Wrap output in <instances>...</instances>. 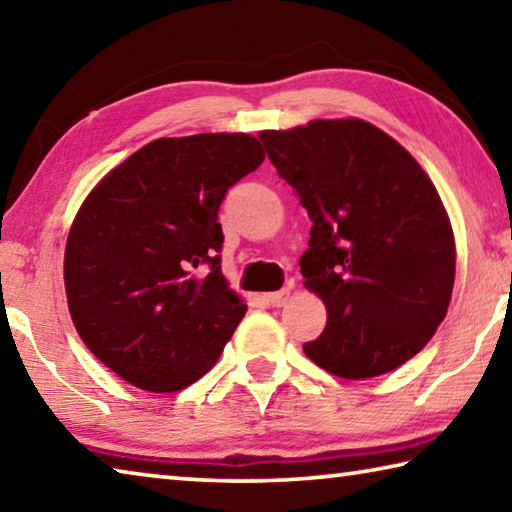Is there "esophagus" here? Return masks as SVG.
<instances>
[{
    "instance_id": "34e87169",
    "label": "esophagus",
    "mask_w": 512,
    "mask_h": 512,
    "mask_svg": "<svg viewBox=\"0 0 512 512\" xmlns=\"http://www.w3.org/2000/svg\"><path fill=\"white\" fill-rule=\"evenodd\" d=\"M289 296H291V287H284V289H280V291H275V293H268V302H271L273 307H282L284 302L289 300Z\"/></svg>"
}]
</instances>
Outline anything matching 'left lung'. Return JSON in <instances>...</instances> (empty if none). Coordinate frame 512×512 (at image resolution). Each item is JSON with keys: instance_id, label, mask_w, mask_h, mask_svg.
Masks as SVG:
<instances>
[{"instance_id": "obj_1", "label": "left lung", "mask_w": 512, "mask_h": 512, "mask_svg": "<svg viewBox=\"0 0 512 512\" xmlns=\"http://www.w3.org/2000/svg\"><path fill=\"white\" fill-rule=\"evenodd\" d=\"M259 140L311 219L300 273L325 302L327 325L302 350L343 379L402 366L452 300L454 232L436 187L363 119H314Z\"/></svg>"}]
</instances>
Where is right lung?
I'll list each match as a JSON object with an SVG mask.
<instances>
[{
  "label": "right lung",
  "instance_id": "right-lung-1",
  "mask_svg": "<svg viewBox=\"0 0 512 512\" xmlns=\"http://www.w3.org/2000/svg\"><path fill=\"white\" fill-rule=\"evenodd\" d=\"M264 162L257 137H160L85 198L65 246L74 327L103 366L173 393L221 357L246 305L221 273L219 207Z\"/></svg>",
  "mask_w": 512,
  "mask_h": 512
}]
</instances>
